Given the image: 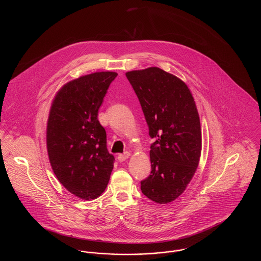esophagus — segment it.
I'll use <instances>...</instances> for the list:
<instances>
[{"label": "esophagus", "instance_id": "1", "mask_svg": "<svg viewBox=\"0 0 261 261\" xmlns=\"http://www.w3.org/2000/svg\"><path fill=\"white\" fill-rule=\"evenodd\" d=\"M129 156H130V152L129 151H125L124 153L118 154L117 159H118L119 162H124L127 159H129Z\"/></svg>", "mask_w": 261, "mask_h": 261}]
</instances>
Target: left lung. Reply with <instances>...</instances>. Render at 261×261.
I'll return each instance as SVG.
<instances>
[{"label": "left lung", "instance_id": "left-lung-1", "mask_svg": "<svg viewBox=\"0 0 261 261\" xmlns=\"http://www.w3.org/2000/svg\"><path fill=\"white\" fill-rule=\"evenodd\" d=\"M141 103L149 137L150 175L142 193L168 203L185 190L199 165L201 131L199 113L186 84L159 67L126 72Z\"/></svg>", "mask_w": 261, "mask_h": 261}]
</instances>
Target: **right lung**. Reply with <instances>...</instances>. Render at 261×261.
<instances>
[{"label": "right lung", "mask_w": 261, "mask_h": 261, "mask_svg": "<svg viewBox=\"0 0 261 261\" xmlns=\"http://www.w3.org/2000/svg\"><path fill=\"white\" fill-rule=\"evenodd\" d=\"M116 72L81 76L58 92L47 125L51 168L68 192L94 199L109 184L114 156L107 148V133L98 112Z\"/></svg>", "instance_id": "obj_1"}]
</instances>
